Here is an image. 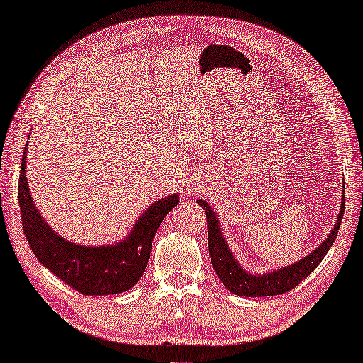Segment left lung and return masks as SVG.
I'll return each mask as SVG.
<instances>
[{"instance_id":"1","label":"left lung","mask_w":363,"mask_h":363,"mask_svg":"<svg viewBox=\"0 0 363 363\" xmlns=\"http://www.w3.org/2000/svg\"><path fill=\"white\" fill-rule=\"evenodd\" d=\"M197 203L201 205L205 210V215H207L210 261L211 265H213L218 278L221 279V283L229 289V292L235 294V296L269 297L284 294L296 288V286H298L300 281H303V279L308 277L325 257V255L330 250V246L335 242V238H337L341 220H343L345 193L343 199L340 202L337 223H335L333 229L329 232V235L325 237V240L319 246H316V250H313L305 257L300 259V261L265 273H251L248 270H245L243 267L238 264L229 243L225 242V238L223 235L220 216H218L216 211L210 207V203L205 201L199 199Z\"/></svg>"}]
</instances>
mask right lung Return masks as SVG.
I'll return each instance as SVG.
<instances>
[{"label": "right lung", "mask_w": 363, "mask_h": 363, "mask_svg": "<svg viewBox=\"0 0 363 363\" xmlns=\"http://www.w3.org/2000/svg\"><path fill=\"white\" fill-rule=\"evenodd\" d=\"M26 152L20 164L18 205L25 237L34 256L61 281L84 296H111L134 288L147 269L156 230L179 203V193L155 201L138 218L134 228L112 245H77L58 235L40 215L26 179Z\"/></svg>", "instance_id": "obj_1"}]
</instances>
